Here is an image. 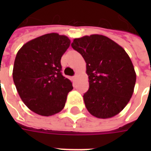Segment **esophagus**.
<instances>
[{
  "instance_id": "obj_1",
  "label": "esophagus",
  "mask_w": 151,
  "mask_h": 151,
  "mask_svg": "<svg viewBox=\"0 0 151 151\" xmlns=\"http://www.w3.org/2000/svg\"><path fill=\"white\" fill-rule=\"evenodd\" d=\"M78 74H77V73H76L75 75L73 76V79H74V80H76V79L78 78Z\"/></svg>"
}]
</instances>
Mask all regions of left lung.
Listing matches in <instances>:
<instances>
[{
  "label": "left lung",
  "mask_w": 151,
  "mask_h": 151,
  "mask_svg": "<svg viewBox=\"0 0 151 151\" xmlns=\"http://www.w3.org/2000/svg\"><path fill=\"white\" fill-rule=\"evenodd\" d=\"M71 46L86 63L89 88L83 97L88 112L99 118L117 114L131 99L136 84L128 54L111 39L98 34L74 39Z\"/></svg>",
  "instance_id": "obj_1"
}]
</instances>
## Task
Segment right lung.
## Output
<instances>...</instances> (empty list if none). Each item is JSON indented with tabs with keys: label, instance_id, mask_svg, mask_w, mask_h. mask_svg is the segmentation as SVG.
Here are the masks:
<instances>
[{
	"label": "right lung",
	"instance_id": "obj_1",
	"mask_svg": "<svg viewBox=\"0 0 151 151\" xmlns=\"http://www.w3.org/2000/svg\"><path fill=\"white\" fill-rule=\"evenodd\" d=\"M70 39L55 33L45 34L20 48L13 67V81L29 110L50 116L63 109L72 83L62 73L61 57Z\"/></svg>",
	"mask_w": 151,
	"mask_h": 151
}]
</instances>
